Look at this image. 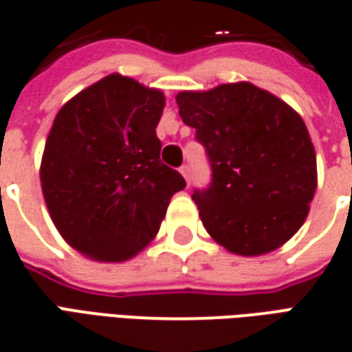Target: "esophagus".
<instances>
[{"label": "esophagus", "mask_w": 352, "mask_h": 352, "mask_svg": "<svg viewBox=\"0 0 352 352\" xmlns=\"http://www.w3.org/2000/svg\"><path fill=\"white\" fill-rule=\"evenodd\" d=\"M179 173H182V176H184V178H185V182H187V184H190V170H189V167H187V165H182V167H179Z\"/></svg>", "instance_id": "obj_1"}]
</instances>
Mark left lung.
I'll return each mask as SVG.
<instances>
[{"label": "left lung", "mask_w": 352, "mask_h": 352, "mask_svg": "<svg viewBox=\"0 0 352 352\" xmlns=\"http://www.w3.org/2000/svg\"><path fill=\"white\" fill-rule=\"evenodd\" d=\"M176 103L212 170L209 187L192 194L207 232L240 256L267 254L291 240L318 185L302 116L247 81L184 91Z\"/></svg>", "instance_id": "1"}]
</instances>
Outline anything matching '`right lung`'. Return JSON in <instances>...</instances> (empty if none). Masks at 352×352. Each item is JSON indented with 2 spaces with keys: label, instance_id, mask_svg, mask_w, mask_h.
Here are the masks:
<instances>
[{
  "label": "right lung",
  "instance_id": "1",
  "mask_svg": "<svg viewBox=\"0 0 352 352\" xmlns=\"http://www.w3.org/2000/svg\"><path fill=\"white\" fill-rule=\"evenodd\" d=\"M165 96L122 74L76 94L56 114L39 168L63 240L87 258L125 261L158 234L185 179L160 160Z\"/></svg>",
  "mask_w": 352,
  "mask_h": 352
}]
</instances>
